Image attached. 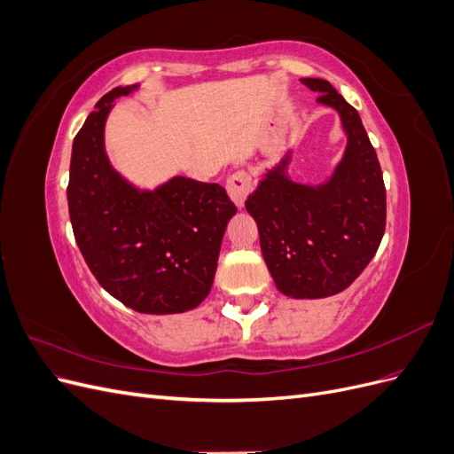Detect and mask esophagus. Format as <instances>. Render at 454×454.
<instances>
[{
    "instance_id": "34e87169",
    "label": "esophagus",
    "mask_w": 454,
    "mask_h": 454,
    "mask_svg": "<svg viewBox=\"0 0 454 454\" xmlns=\"http://www.w3.org/2000/svg\"><path fill=\"white\" fill-rule=\"evenodd\" d=\"M252 191H254V182H252V177H250L248 172L239 170V172L229 176L227 193H229L231 200L239 206V208H242L246 199L250 197Z\"/></svg>"
}]
</instances>
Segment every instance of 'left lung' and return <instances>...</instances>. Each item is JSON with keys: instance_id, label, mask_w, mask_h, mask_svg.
Segmentation results:
<instances>
[{"instance_id": "8db88e82", "label": "left lung", "mask_w": 454, "mask_h": 454, "mask_svg": "<svg viewBox=\"0 0 454 454\" xmlns=\"http://www.w3.org/2000/svg\"><path fill=\"white\" fill-rule=\"evenodd\" d=\"M333 107L347 149L332 177L305 185L287 176L290 151L267 170L246 200L259 244L278 290L294 299L335 295L360 277L379 250L387 227L382 170L358 112L325 79H301Z\"/></svg>"}]
</instances>
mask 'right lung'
<instances>
[{
	"label": "right lung",
	"mask_w": 454,
	"mask_h": 454,
	"mask_svg": "<svg viewBox=\"0 0 454 454\" xmlns=\"http://www.w3.org/2000/svg\"><path fill=\"white\" fill-rule=\"evenodd\" d=\"M136 89L104 94L74 138L67 208L79 250L109 295L136 312L177 314L208 297L237 206L222 185L184 176L142 191L109 164L106 119Z\"/></svg>",
	"instance_id": "1"
}]
</instances>
